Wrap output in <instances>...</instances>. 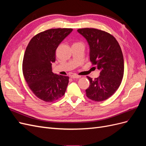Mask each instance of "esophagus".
<instances>
[{
	"instance_id": "esophagus-1",
	"label": "esophagus",
	"mask_w": 146,
	"mask_h": 146,
	"mask_svg": "<svg viewBox=\"0 0 146 146\" xmlns=\"http://www.w3.org/2000/svg\"><path fill=\"white\" fill-rule=\"evenodd\" d=\"M70 77H71L72 78H78L81 77V76H78V75H77V74H73L71 76H70Z\"/></svg>"
}]
</instances>
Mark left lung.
I'll return each instance as SVG.
<instances>
[{
  "mask_svg": "<svg viewBox=\"0 0 146 146\" xmlns=\"http://www.w3.org/2000/svg\"><path fill=\"white\" fill-rule=\"evenodd\" d=\"M85 37L90 48V61L100 70V76L94 80L87 76L90 86L86 90L88 98L96 102L108 99L122 82L124 63L121 48L112 35L105 31L83 28L77 30Z\"/></svg>",
  "mask_w": 146,
  "mask_h": 146,
  "instance_id": "8db88e82",
  "label": "left lung"
}]
</instances>
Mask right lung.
<instances>
[{
    "label": "right lung",
    "instance_id": "add662e5",
    "mask_svg": "<svg viewBox=\"0 0 146 146\" xmlns=\"http://www.w3.org/2000/svg\"><path fill=\"white\" fill-rule=\"evenodd\" d=\"M72 29H51L34 36L25 49L23 61L25 80L33 93L46 102L63 97L69 83L68 76L54 74L52 63L60 42Z\"/></svg>",
    "mask_w": 146,
    "mask_h": 146
}]
</instances>
